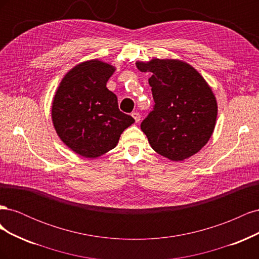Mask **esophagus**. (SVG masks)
Wrapping results in <instances>:
<instances>
[{"instance_id": "esophagus-1", "label": "esophagus", "mask_w": 259, "mask_h": 259, "mask_svg": "<svg viewBox=\"0 0 259 259\" xmlns=\"http://www.w3.org/2000/svg\"><path fill=\"white\" fill-rule=\"evenodd\" d=\"M132 116L134 117V120L136 123H138L140 121V119H142V116H140V114L138 112H133L132 113Z\"/></svg>"}]
</instances>
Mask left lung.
<instances>
[{
    "mask_svg": "<svg viewBox=\"0 0 259 259\" xmlns=\"http://www.w3.org/2000/svg\"><path fill=\"white\" fill-rule=\"evenodd\" d=\"M143 72H151L153 111L140 124L153 150L180 162L198 153L213 134L217 100L199 71L179 59L136 61Z\"/></svg>",
    "mask_w": 259,
    "mask_h": 259,
    "instance_id": "8db88e82",
    "label": "left lung"
}]
</instances>
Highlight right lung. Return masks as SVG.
<instances>
[{"label":"right lung","mask_w":259,"mask_h":259,"mask_svg":"<svg viewBox=\"0 0 259 259\" xmlns=\"http://www.w3.org/2000/svg\"><path fill=\"white\" fill-rule=\"evenodd\" d=\"M115 67L99 59L80 62L62 77L52 103V121L69 149L88 159L112 150L135 122L119 110L107 82Z\"/></svg>","instance_id":"add662e5"}]
</instances>
